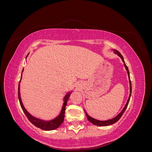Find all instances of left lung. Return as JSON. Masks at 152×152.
<instances>
[{
  "mask_svg": "<svg viewBox=\"0 0 152 152\" xmlns=\"http://www.w3.org/2000/svg\"><path fill=\"white\" fill-rule=\"evenodd\" d=\"M112 50L113 51V53L115 54H117L118 56L120 57L121 59H122V61H123L124 63V67L126 68V70L127 71V75H128V77H129V92H130V94H129V98H128V99L127 101V103L126 104H125V107H124V108L122 109V111L119 113L117 116H115V117L111 118V119H109V120H107V121H99V120H97V119H95L93 117H90L88 114H87L86 113V112L84 110V112L86 113V117H87V120H88L91 123H92L93 124H94V125L95 126H110V125H112V124H113L115 122H117L119 119L121 118V117H122V115H123V113H124V112H125V110H126L127 107V105L129 104V100H130V98H131V92H132V86H131V80H130V75H129V70H128V68L127 66H126L125 62H124V58L122 57V56L121 55V54L119 53L117 50H115V49H112Z\"/></svg>",
  "mask_w": 152,
  "mask_h": 152,
  "instance_id": "left-lung-1",
  "label": "left lung"
}]
</instances>
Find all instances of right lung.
<instances>
[{"mask_svg":"<svg viewBox=\"0 0 152 152\" xmlns=\"http://www.w3.org/2000/svg\"><path fill=\"white\" fill-rule=\"evenodd\" d=\"M28 56V55H27ZM24 69H23L22 72H23ZM22 74L21 73V79L19 82V84H18V99H19L20 101V103L21 105V107L23 110V111L25 113V115L26 117L28 118L29 121L36 127H37L41 129L44 130V131H52L58 128L59 126L61 125V124L64 121V118H65V107L67 103L68 100L69 99V97H70V94H72V91H69L66 93V94L65 96V97L63 98V107L61 108V110L60 112V113H59L58 115L55 117L54 118L52 119V120L50 121H45L42 120V119L36 118L34 117L33 115L28 112V111L25 109L23 104L22 103L21 98V95H20V82L22 78Z\"/></svg>","mask_w":152,"mask_h":152,"instance_id":"add662e5","label":"right lung"}]
</instances>
